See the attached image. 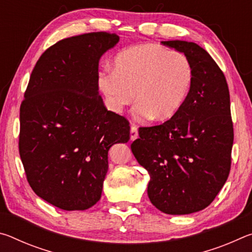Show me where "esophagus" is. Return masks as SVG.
I'll return each instance as SVG.
<instances>
[{"mask_svg":"<svg viewBox=\"0 0 252 252\" xmlns=\"http://www.w3.org/2000/svg\"><path fill=\"white\" fill-rule=\"evenodd\" d=\"M138 127H136L135 126H131V130H130V138L132 141L133 140H135L136 138H138Z\"/></svg>","mask_w":252,"mask_h":252,"instance_id":"34e87169","label":"esophagus"}]
</instances>
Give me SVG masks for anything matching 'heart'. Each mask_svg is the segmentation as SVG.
Listing matches in <instances>:
<instances>
[{
	"instance_id": "heart-1",
	"label": "heart",
	"mask_w": 252,
	"mask_h": 252,
	"mask_svg": "<svg viewBox=\"0 0 252 252\" xmlns=\"http://www.w3.org/2000/svg\"><path fill=\"white\" fill-rule=\"evenodd\" d=\"M192 79V64L186 54L144 43L121 51L114 59V69L99 71L97 84L114 112H121L135 96L136 119L163 121L180 110Z\"/></svg>"
}]
</instances>
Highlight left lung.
Instances as JSON below:
<instances>
[{"instance_id": "1", "label": "left lung", "mask_w": 252, "mask_h": 252, "mask_svg": "<svg viewBox=\"0 0 252 252\" xmlns=\"http://www.w3.org/2000/svg\"><path fill=\"white\" fill-rule=\"evenodd\" d=\"M186 54L193 70L180 110L160 126L140 127L131 150L150 174L148 195L167 215H189L210 204L231 167L233 125L227 80L210 54L187 41H162Z\"/></svg>"}]
</instances>
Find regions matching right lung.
<instances>
[{
  "label": "right lung",
  "mask_w": 252,
  "mask_h": 252,
  "mask_svg": "<svg viewBox=\"0 0 252 252\" xmlns=\"http://www.w3.org/2000/svg\"><path fill=\"white\" fill-rule=\"evenodd\" d=\"M120 37L92 32L50 46L37 60L20 108L19 151L29 185L66 211L99 201L108 152L126 143L130 126L99 95L100 58Z\"/></svg>",
  "instance_id": "obj_1"
}]
</instances>
